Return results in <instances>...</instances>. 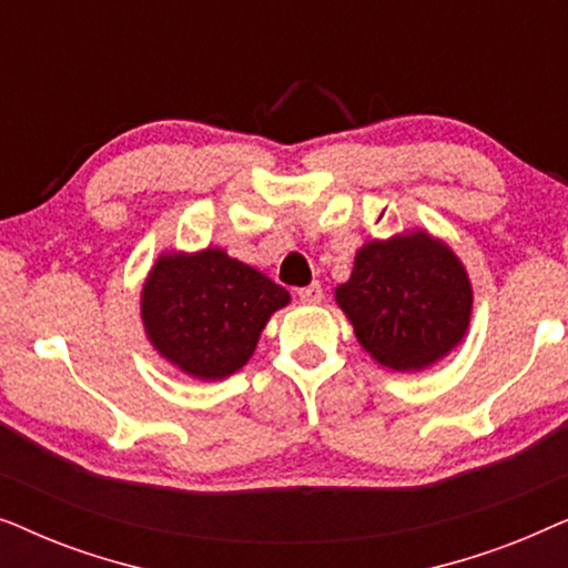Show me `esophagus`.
Listing matches in <instances>:
<instances>
[{
	"instance_id": "34e87169",
	"label": "esophagus",
	"mask_w": 568,
	"mask_h": 568,
	"mask_svg": "<svg viewBox=\"0 0 568 568\" xmlns=\"http://www.w3.org/2000/svg\"><path fill=\"white\" fill-rule=\"evenodd\" d=\"M321 300H323V290L317 282L305 286V290H300V302H305V305H317Z\"/></svg>"
}]
</instances>
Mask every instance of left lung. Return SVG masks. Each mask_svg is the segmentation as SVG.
<instances>
[{
	"label": "left lung",
	"instance_id": "1",
	"mask_svg": "<svg viewBox=\"0 0 568 568\" xmlns=\"http://www.w3.org/2000/svg\"><path fill=\"white\" fill-rule=\"evenodd\" d=\"M333 297L364 352L393 372L434 367L470 328L468 271L445 240L422 227L367 240Z\"/></svg>",
	"mask_w": 568,
	"mask_h": 568
}]
</instances>
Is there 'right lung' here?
Masks as SVG:
<instances>
[{
	"label": "right lung",
	"mask_w": 568,
	"mask_h": 568,
	"mask_svg": "<svg viewBox=\"0 0 568 568\" xmlns=\"http://www.w3.org/2000/svg\"><path fill=\"white\" fill-rule=\"evenodd\" d=\"M292 302L284 286L222 247L162 251L139 294L150 346L183 375L216 383L251 359L271 315Z\"/></svg>",
	"instance_id": "right-lung-1"
}]
</instances>
